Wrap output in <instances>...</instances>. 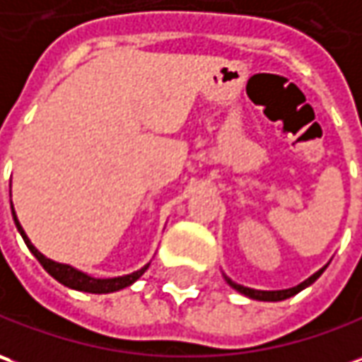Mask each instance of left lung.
Returning <instances> with one entry per match:
<instances>
[{"instance_id":"1","label":"left lung","mask_w":362,"mask_h":362,"mask_svg":"<svg viewBox=\"0 0 362 362\" xmlns=\"http://www.w3.org/2000/svg\"><path fill=\"white\" fill-rule=\"evenodd\" d=\"M325 272V267L323 269H319L317 274H313L309 279H305L303 284L295 285V287H291V289H281V291H259V289H250V287H243V285H238L233 284L230 277H226V281L232 285L235 291H240V293H243L245 297H250V299H257V301H284V299H287V297H293L295 293H299L301 289H305V287H309V285L313 284V281H317L319 279V275Z\"/></svg>"}]
</instances>
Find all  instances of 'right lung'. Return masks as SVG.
Returning a JSON list of instances; mask_svg holds the SVG:
<instances>
[{
  "mask_svg": "<svg viewBox=\"0 0 362 362\" xmlns=\"http://www.w3.org/2000/svg\"><path fill=\"white\" fill-rule=\"evenodd\" d=\"M11 214H13V222H16L17 230H19V233H21V238H23V242L27 243L29 252L35 255L37 262L43 265V269H45L47 274L51 275V277H55L59 284H63L65 287L77 289V291H87V293H112V291H119V289H124V287L132 285L136 279H139L140 275L148 269V265H144L142 269H139V272H134V274H130V275L110 277V279H95V277L83 274V272H78V269L71 267V265L57 264V262H53V259L45 257V255L39 252V250H35V245L29 242V238H27L25 232H23V228H21V223H19V220H17L16 212H13V206H11Z\"/></svg>",
  "mask_w": 362,
  "mask_h": 362,
  "instance_id": "obj_1",
  "label": "right lung"
}]
</instances>
